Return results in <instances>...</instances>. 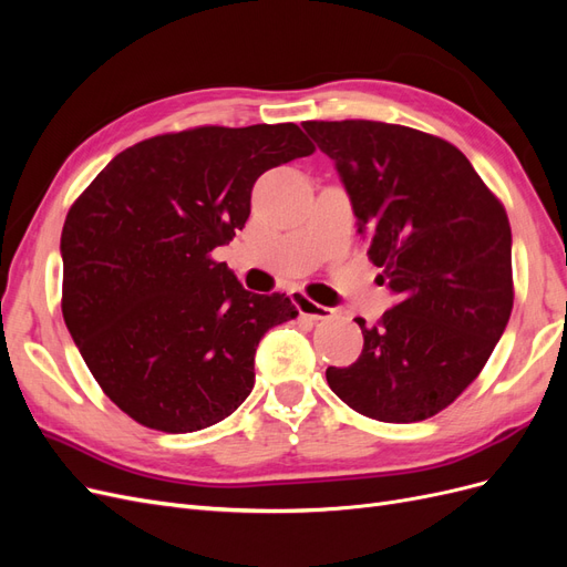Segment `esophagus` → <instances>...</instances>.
I'll list each match as a JSON object with an SVG mask.
<instances>
[{"label": "esophagus", "mask_w": 567, "mask_h": 567, "mask_svg": "<svg viewBox=\"0 0 567 567\" xmlns=\"http://www.w3.org/2000/svg\"><path fill=\"white\" fill-rule=\"evenodd\" d=\"M290 300H293V305L298 307V312H300L302 317H310V319H315V321H319V319H331V317H333L331 307H323V305L315 302L310 296L302 293V290H293V293H290Z\"/></svg>", "instance_id": "esophagus-1"}]
</instances>
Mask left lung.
<instances>
[{"label": "left lung", "mask_w": 567, "mask_h": 567, "mask_svg": "<svg viewBox=\"0 0 567 567\" xmlns=\"http://www.w3.org/2000/svg\"><path fill=\"white\" fill-rule=\"evenodd\" d=\"M336 163L369 260L398 305L364 350L326 381L359 414L414 423L447 409L499 342L513 310L511 225L502 200L440 136L375 120H307Z\"/></svg>", "instance_id": "8db88e82"}]
</instances>
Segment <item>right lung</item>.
Returning <instances> with one entry per match:
<instances>
[{"label": "right lung", "instance_id": "obj_1", "mask_svg": "<svg viewBox=\"0 0 567 567\" xmlns=\"http://www.w3.org/2000/svg\"><path fill=\"white\" fill-rule=\"evenodd\" d=\"M293 123L151 136L68 210L61 310L106 398L153 431L194 433L241 406L260 338L298 317L210 255L244 229L267 169L312 156Z\"/></svg>", "mask_w": 567, "mask_h": 567}]
</instances>
